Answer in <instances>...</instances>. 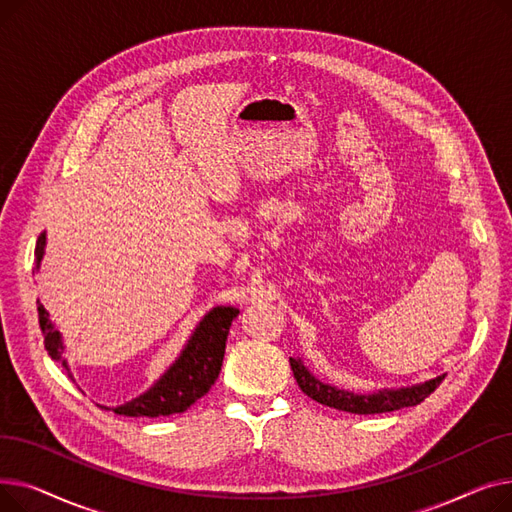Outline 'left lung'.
<instances>
[{"label":"left lung","mask_w":512,"mask_h":512,"mask_svg":"<svg viewBox=\"0 0 512 512\" xmlns=\"http://www.w3.org/2000/svg\"><path fill=\"white\" fill-rule=\"evenodd\" d=\"M290 367L294 373V380H297L299 388L313 400L321 402V405L346 411V413H357V415H373V413H388V411H398L402 407H415L419 402H423L429 394H432L442 380L444 375H438L434 380H427L423 384L407 386V388H384L371 394H359L351 390H342L330 384H324L317 380L315 375L303 365L301 359L290 357Z\"/></svg>","instance_id":"left-lung-1"}]
</instances>
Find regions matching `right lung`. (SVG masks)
I'll return each instance as SVG.
<instances>
[{"label": "right lung", "instance_id": "right-lung-1", "mask_svg": "<svg viewBox=\"0 0 512 512\" xmlns=\"http://www.w3.org/2000/svg\"><path fill=\"white\" fill-rule=\"evenodd\" d=\"M45 232L37 238L33 272L37 274L41 259L45 255ZM39 303V301H37ZM39 326L45 338L47 355L62 363L66 373L72 378L70 367L64 359V340L62 334L53 326L49 313L39 303ZM238 315L234 307H213L195 328L191 338L186 340L178 359L166 369V373L143 394L132 398L124 405L112 409L118 415L126 417H168L174 413H184L188 407L209 392L222 369L226 340L232 326V319ZM107 409V407H103Z\"/></svg>", "mask_w": 512, "mask_h": 512}]
</instances>
